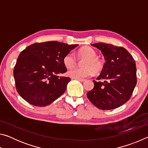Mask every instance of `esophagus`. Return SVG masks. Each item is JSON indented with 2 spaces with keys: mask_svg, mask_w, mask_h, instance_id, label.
Instances as JSON below:
<instances>
[{
  "mask_svg": "<svg viewBox=\"0 0 148 148\" xmlns=\"http://www.w3.org/2000/svg\"><path fill=\"white\" fill-rule=\"evenodd\" d=\"M74 79H77V80H78V81H80V82H84V81H85V79H84V78H74Z\"/></svg>",
  "mask_w": 148,
  "mask_h": 148,
  "instance_id": "esophagus-1",
  "label": "esophagus"
}]
</instances>
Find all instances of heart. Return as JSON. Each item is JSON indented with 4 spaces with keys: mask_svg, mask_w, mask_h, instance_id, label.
Wrapping results in <instances>:
<instances>
[{
    "mask_svg": "<svg viewBox=\"0 0 148 148\" xmlns=\"http://www.w3.org/2000/svg\"><path fill=\"white\" fill-rule=\"evenodd\" d=\"M77 57L79 59H85L82 62L81 68H74L77 64V61L74 55L69 53L65 55L62 59L64 66L66 69H72L68 72L69 76L74 78H81L94 74H99L104 68V62L97 57V53L95 50L89 46H84L77 51Z\"/></svg>",
    "mask_w": 148,
    "mask_h": 148,
    "instance_id": "obj_1",
    "label": "heart"
}]
</instances>
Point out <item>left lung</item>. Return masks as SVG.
I'll return each instance as SVG.
<instances>
[{"label": "left lung", "instance_id": "obj_1", "mask_svg": "<svg viewBox=\"0 0 148 148\" xmlns=\"http://www.w3.org/2000/svg\"><path fill=\"white\" fill-rule=\"evenodd\" d=\"M102 51L106 62L93 89L87 93L89 100L101 110H112L122 106L131 98L136 86L135 61L126 49L112 44H91Z\"/></svg>", "mask_w": 148, "mask_h": 148}]
</instances>
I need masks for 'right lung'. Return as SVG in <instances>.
Segmentation results:
<instances>
[{
	"mask_svg": "<svg viewBox=\"0 0 148 148\" xmlns=\"http://www.w3.org/2000/svg\"><path fill=\"white\" fill-rule=\"evenodd\" d=\"M77 46L49 41L33 44L22 51L14 69L20 96L36 106H46L59 98L71 79L57 74L67 71L62 59Z\"/></svg>",
	"mask_w": 148,
	"mask_h": 148,
	"instance_id": "add662e5",
	"label": "right lung"
}]
</instances>
